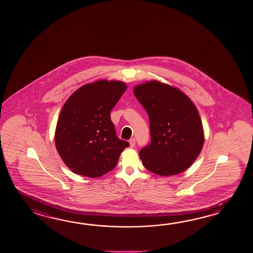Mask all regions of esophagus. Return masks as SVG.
Here are the masks:
<instances>
[{"mask_svg": "<svg viewBox=\"0 0 253 253\" xmlns=\"http://www.w3.org/2000/svg\"><path fill=\"white\" fill-rule=\"evenodd\" d=\"M129 144H130L131 147H134V145H135V139H134V137H132L131 139L129 140Z\"/></svg>", "mask_w": 253, "mask_h": 253, "instance_id": "obj_1", "label": "esophagus"}]
</instances>
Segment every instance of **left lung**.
<instances>
[{
	"label": "left lung",
	"instance_id": "left-lung-1",
	"mask_svg": "<svg viewBox=\"0 0 253 253\" xmlns=\"http://www.w3.org/2000/svg\"><path fill=\"white\" fill-rule=\"evenodd\" d=\"M134 94L150 123L151 142L139 152L144 167L162 176L188 169L205 142L194 103L176 87L156 81L135 86Z\"/></svg>",
	"mask_w": 253,
	"mask_h": 253
}]
</instances>
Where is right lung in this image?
<instances>
[{"label": "right lung", "instance_id": "right-lung-1", "mask_svg": "<svg viewBox=\"0 0 253 253\" xmlns=\"http://www.w3.org/2000/svg\"><path fill=\"white\" fill-rule=\"evenodd\" d=\"M126 89L122 81H96L80 87L65 103L55 145L72 172L99 177L117 166L129 143L117 136L110 111Z\"/></svg>", "mask_w": 253, "mask_h": 253}]
</instances>
